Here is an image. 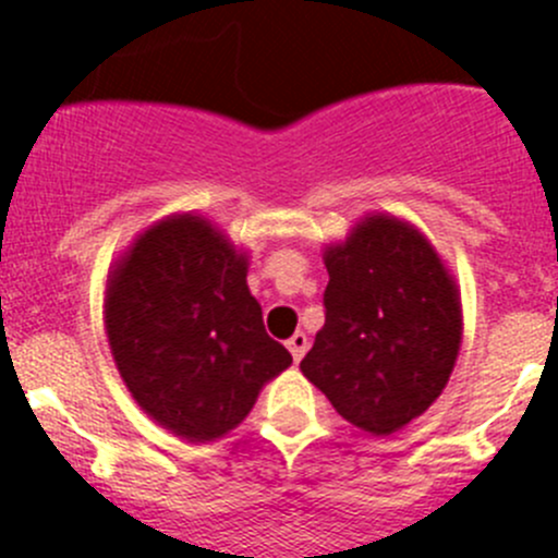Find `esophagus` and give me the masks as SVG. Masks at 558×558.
Returning a JSON list of instances; mask_svg holds the SVG:
<instances>
[{"label": "esophagus", "mask_w": 558, "mask_h": 558, "mask_svg": "<svg viewBox=\"0 0 558 558\" xmlns=\"http://www.w3.org/2000/svg\"><path fill=\"white\" fill-rule=\"evenodd\" d=\"M286 347H289L291 357H294V361L300 363V361H303L305 352H308V336H305V332H294V336H291L289 341H286Z\"/></svg>", "instance_id": "esophagus-1"}]
</instances>
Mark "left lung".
<instances>
[{
    "mask_svg": "<svg viewBox=\"0 0 558 558\" xmlns=\"http://www.w3.org/2000/svg\"><path fill=\"white\" fill-rule=\"evenodd\" d=\"M325 327L300 368L336 413L388 437L432 408L462 343L454 275L429 239L385 211L325 244Z\"/></svg>",
    "mask_w": 558,
    "mask_h": 558,
    "instance_id": "left-lung-1",
    "label": "left lung"
}]
</instances>
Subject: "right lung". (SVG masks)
Instances as JSON below:
<instances>
[{
    "label": "right lung",
    "instance_id": "obj_1",
    "mask_svg": "<svg viewBox=\"0 0 558 558\" xmlns=\"http://www.w3.org/2000/svg\"><path fill=\"white\" fill-rule=\"evenodd\" d=\"M247 258L201 215H170L112 262L104 327L134 402L186 444L236 429L269 379L291 366L264 330Z\"/></svg>",
    "mask_w": 558,
    "mask_h": 558
}]
</instances>
